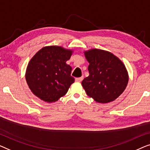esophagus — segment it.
I'll list each match as a JSON object with an SVG mask.
<instances>
[{"instance_id":"34e87169","label":"esophagus","mask_w":150,"mask_h":150,"mask_svg":"<svg viewBox=\"0 0 150 150\" xmlns=\"http://www.w3.org/2000/svg\"><path fill=\"white\" fill-rule=\"evenodd\" d=\"M82 79H83V77L75 78V81H77V82H81V81H82Z\"/></svg>"}]
</instances>
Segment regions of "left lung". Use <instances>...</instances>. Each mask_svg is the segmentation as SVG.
<instances>
[{"mask_svg": "<svg viewBox=\"0 0 150 150\" xmlns=\"http://www.w3.org/2000/svg\"><path fill=\"white\" fill-rule=\"evenodd\" d=\"M89 62V76L81 85L88 96L96 102L107 103L123 93L128 82L125 65L111 52L99 49L84 52Z\"/></svg>", "mask_w": 150, "mask_h": 150, "instance_id": "left-lung-1", "label": "left lung"}]
</instances>
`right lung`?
<instances>
[{
  "label": "right lung",
  "mask_w": 150,
  "mask_h": 150,
  "mask_svg": "<svg viewBox=\"0 0 150 150\" xmlns=\"http://www.w3.org/2000/svg\"><path fill=\"white\" fill-rule=\"evenodd\" d=\"M73 52L60 46H46L31 58L25 76L36 96L45 102L53 103L67 94L75 82L71 75L72 68L66 63Z\"/></svg>",
  "instance_id": "right-lung-1"
}]
</instances>
